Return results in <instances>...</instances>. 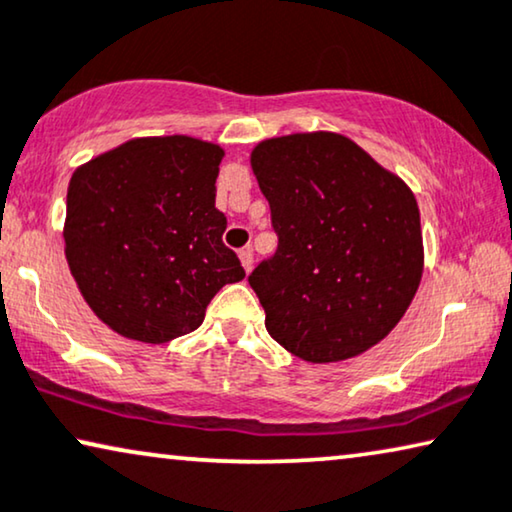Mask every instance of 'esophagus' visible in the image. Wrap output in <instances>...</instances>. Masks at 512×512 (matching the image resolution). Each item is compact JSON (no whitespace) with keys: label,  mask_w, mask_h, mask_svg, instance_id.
Here are the masks:
<instances>
[{"label":"esophagus","mask_w":512,"mask_h":512,"mask_svg":"<svg viewBox=\"0 0 512 512\" xmlns=\"http://www.w3.org/2000/svg\"><path fill=\"white\" fill-rule=\"evenodd\" d=\"M240 263H242L244 270L251 272V268H254V249H251V247L240 249Z\"/></svg>","instance_id":"obj_1"}]
</instances>
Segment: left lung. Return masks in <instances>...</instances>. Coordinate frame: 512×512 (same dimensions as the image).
I'll use <instances>...</instances> for the list:
<instances>
[{
  "label": "left lung",
  "mask_w": 512,
  "mask_h": 512,
  "mask_svg": "<svg viewBox=\"0 0 512 512\" xmlns=\"http://www.w3.org/2000/svg\"><path fill=\"white\" fill-rule=\"evenodd\" d=\"M251 170L279 235L277 254L249 274L270 337L314 365L369 351L402 321L422 279L409 184L332 131L261 140Z\"/></svg>",
  "instance_id": "left-lung-1"
}]
</instances>
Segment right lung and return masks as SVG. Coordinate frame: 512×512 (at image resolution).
<instances>
[{
    "mask_svg": "<svg viewBox=\"0 0 512 512\" xmlns=\"http://www.w3.org/2000/svg\"><path fill=\"white\" fill-rule=\"evenodd\" d=\"M224 147L194 136L131 138L73 170L64 254L99 321L143 344L203 323L244 268L214 207Z\"/></svg>",
    "mask_w": 512,
    "mask_h": 512,
    "instance_id": "add662e5",
    "label": "right lung"
}]
</instances>
